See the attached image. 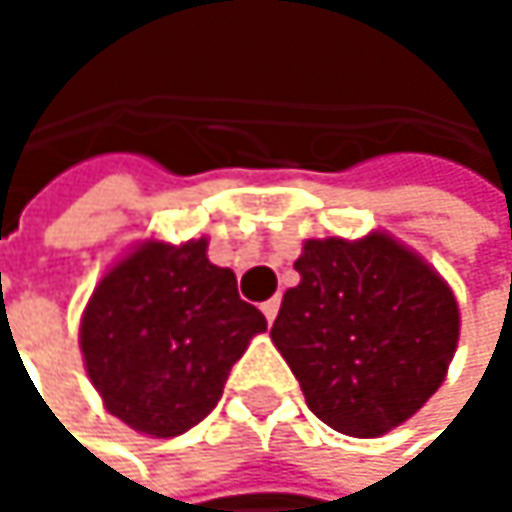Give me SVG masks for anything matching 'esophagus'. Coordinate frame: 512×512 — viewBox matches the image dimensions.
Returning <instances> with one entry per match:
<instances>
[{"instance_id":"34e87169","label":"esophagus","mask_w":512,"mask_h":512,"mask_svg":"<svg viewBox=\"0 0 512 512\" xmlns=\"http://www.w3.org/2000/svg\"><path fill=\"white\" fill-rule=\"evenodd\" d=\"M278 308H281V299H269V302H263V305H260V311H263L266 323H272V320L278 317Z\"/></svg>"}]
</instances>
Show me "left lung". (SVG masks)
Returning <instances> with one entry per match:
<instances>
[{
  "label": "left lung",
  "mask_w": 512,
  "mask_h": 512,
  "mask_svg": "<svg viewBox=\"0 0 512 512\" xmlns=\"http://www.w3.org/2000/svg\"><path fill=\"white\" fill-rule=\"evenodd\" d=\"M272 341L308 409L332 430L373 439L412 418L442 385L460 338L451 287L385 234L308 240L293 263Z\"/></svg>",
  "instance_id": "1"
}]
</instances>
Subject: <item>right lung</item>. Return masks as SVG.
Instances as JSON below:
<instances>
[{"mask_svg": "<svg viewBox=\"0 0 512 512\" xmlns=\"http://www.w3.org/2000/svg\"><path fill=\"white\" fill-rule=\"evenodd\" d=\"M266 317L237 278L207 260V240L145 243L97 284L82 317V356L106 409L171 439L204 421Z\"/></svg>", "mask_w": 512, "mask_h": 512, "instance_id": "add662e5", "label": "right lung"}]
</instances>
